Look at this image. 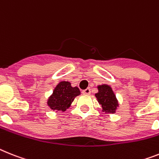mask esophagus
<instances>
[{
	"label": "esophagus",
	"mask_w": 159,
	"mask_h": 159,
	"mask_svg": "<svg viewBox=\"0 0 159 159\" xmlns=\"http://www.w3.org/2000/svg\"><path fill=\"white\" fill-rule=\"evenodd\" d=\"M82 94H90V88H87V89H86V90H82Z\"/></svg>",
	"instance_id": "1"
}]
</instances>
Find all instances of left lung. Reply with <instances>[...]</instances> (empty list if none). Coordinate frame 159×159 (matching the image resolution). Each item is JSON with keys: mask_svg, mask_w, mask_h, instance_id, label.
<instances>
[{"mask_svg": "<svg viewBox=\"0 0 159 159\" xmlns=\"http://www.w3.org/2000/svg\"><path fill=\"white\" fill-rule=\"evenodd\" d=\"M98 93L95 97L99 105L102 107V111L109 114H114L119 107V102L112 88L109 85L102 84L97 86Z\"/></svg>", "mask_w": 159, "mask_h": 159, "instance_id": "left-lung-1", "label": "left lung"}]
</instances>
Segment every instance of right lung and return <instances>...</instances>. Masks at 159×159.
I'll list each match as a JSON object with an SVG mask.
<instances>
[{
  "label": "right lung",
  "instance_id": "add662e5",
  "mask_svg": "<svg viewBox=\"0 0 159 159\" xmlns=\"http://www.w3.org/2000/svg\"><path fill=\"white\" fill-rule=\"evenodd\" d=\"M80 94L78 87H73L69 82L62 81L55 87L52 94L48 98L47 104L53 111H65L71 106L75 97Z\"/></svg>",
  "mask_w": 159,
  "mask_h": 159
}]
</instances>
